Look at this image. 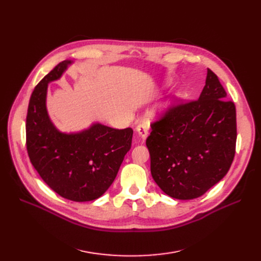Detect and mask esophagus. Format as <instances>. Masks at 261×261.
I'll list each match as a JSON object with an SVG mask.
<instances>
[{"instance_id":"1","label":"esophagus","mask_w":261,"mask_h":261,"mask_svg":"<svg viewBox=\"0 0 261 261\" xmlns=\"http://www.w3.org/2000/svg\"><path fill=\"white\" fill-rule=\"evenodd\" d=\"M148 129L149 128L146 123H140V125H138V127H136V131H138L141 138L144 140L147 138V135H148Z\"/></svg>"}]
</instances>
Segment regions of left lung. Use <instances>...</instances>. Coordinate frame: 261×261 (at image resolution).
<instances>
[{
    "mask_svg": "<svg viewBox=\"0 0 261 261\" xmlns=\"http://www.w3.org/2000/svg\"><path fill=\"white\" fill-rule=\"evenodd\" d=\"M150 126V169L171 198H199L229 170L236 152V107L210 68L199 99L175 98Z\"/></svg>",
    "mask_w": 261,
    "mask_h": 261,
    "instance_id": "8db88e82",
    "label": "left lung"
}]
</instances>
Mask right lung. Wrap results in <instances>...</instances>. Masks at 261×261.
<instances>
[{"instance_id": "right-lung-1", "label": "right lung", "mask_w": 261, "mask_h": 261, "mask_svg": "<svg viewBox=\"0 0 261 261\" xmlns=\"http://www.w3.org/2000/svg\"><path fill=\"white\" fill-rule=\"evenodd\" d=\"M71 61H62L36 86L26 116V148L31 163L55 193L75 202L92 201L111 186L133 130L97 123L78 134H63L48 118L45 97L49 81L58 79Z\"/></svg>"}]
</instances>
